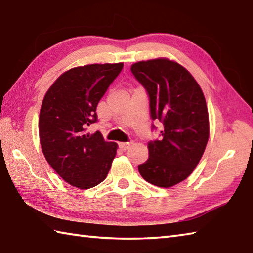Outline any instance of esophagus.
Masks as SVG:
<instances>
[{"label":"esophagus","instance_id":"34e87169","mask_svg":"<svg viewBox=\"0 0 253 253\" xmlns=\"http://www.w3.org/2000/svg\"><path fill=\"white\" fill-rule=\"evenodd\" d=\"M131 142H120V148L122 150H127L130 147Z\"/></svg>","mask_w":253,"mask_h":253}]
</instances>
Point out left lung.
I'll return each instance as SVG.
<instances>
[{"mask_svg": "<svg viewBox=\"0 0 253 253\" xmlns=\"http://www.w3.org/2000/svg\"><path fill=\"white\" fill-rule=\"evenodd\" d=\"M130 70L149 95L151 118L163 125L138 170L151 184L171 187L191 174L205 151L210 121L204 94L192 74L169 59L136 62Z\"/></svg>", "mask_w": 253, "mask_h": 253, "instance_id": "left-lung-1", "label": "left lung"}]
</instances>
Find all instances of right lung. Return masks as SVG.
Returning a JSON list of instances; mask_svg holds the SVG:
<instances>
[{"label":"right lung","instance_id":"1","mask_svg":"<svg viewBox=\"0 0 253 253\" xmlns=\"http://www.w3.org/2000/svg\"><path fill=\"white\" fill-rule=\"evenodd\" d=\"M124 63L72 68L49 87L39 114V140L47 162L72 186L87 190L105 180L117 143L93 135L86 127L97 121L96 106Z\"/></svg>","mask_w":253,"mask_h":253}]
</instances>
